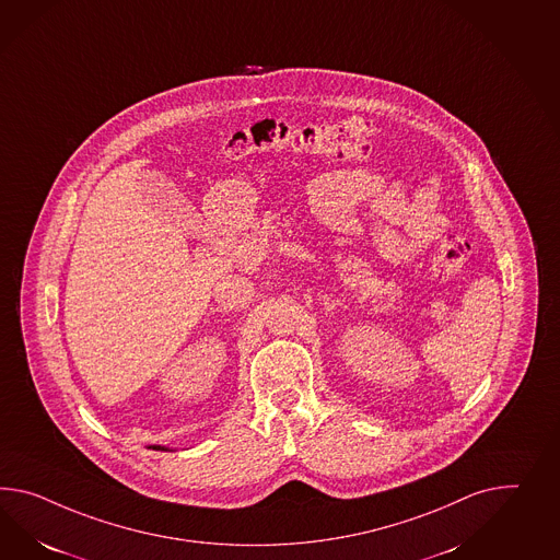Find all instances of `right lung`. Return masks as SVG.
<instances>
[{"instance_id":"add662e5","label":"right lung","mask_w":560,"mask_h":560,"mask_svg":"<svg viewBox=\"0 0 560 560\" xmlns=\"http://www.w3.org/2000/svg\"><path fill=\"white\" fill-rule=\"evenodd\" d=\"M150 448H154V451H171L168 446H160V445H152Z\"/></svg>"}]
</instances>
